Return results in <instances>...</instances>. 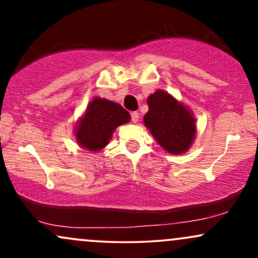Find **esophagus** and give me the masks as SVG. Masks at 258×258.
I'll return each instance as SVG.
<instances>
[{"mask_svg":"<svg viewBox=\"0 0 258 258\" xmlns=\"http://www.w3.org/2000/svg\"><path fill=\"white\" fill-rule=\"evenodd\" d=\"M131 119H132V122H137L138 119H139V114L137 111H133L131 112Z\"/></svg>","mask_w":258,"mask_h":258,"instance_id":"1","label":"esophagus"}]
</instances>
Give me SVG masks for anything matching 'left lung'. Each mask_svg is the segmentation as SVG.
I'll use <instances>...</instances> for the list:
<instances>
[{
	"instance_id": "1",
	"label": "left lung",
	"mask_w": 258,
	"mask_h": 258,
	"mask_svg": "<svg viewBox=\"0 0 258 258\" xmlns=\"http://www.w3.org/2000/svg\"><path fill=\"white\" fill-rule=\"evenodd\" d=\"M147 103L149 110L143 122L155 141L173 155L188 152L197 136V120L190 109L162 90L150 94Z\"/></svg>"
}]
</instances>
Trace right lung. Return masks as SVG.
Masks as SVG:
<instances>
[{
    "label": "right lung",
    "instance_id": "add662e5",
    "mask_svg": "<svg viewBox=\"0 0 258 258\" xmlns=\"http://www.w3.org/2000/svg\"><path fill=\"white\" fill-rule=\"evenodd\" d=\"M130 120V112L119 103L94 97L74 130L76 143L88 152H100L109 144L115 128Z\"/></svg>",
    "mask_w": 258,
    "mask_h": 258
}]
</instances>
